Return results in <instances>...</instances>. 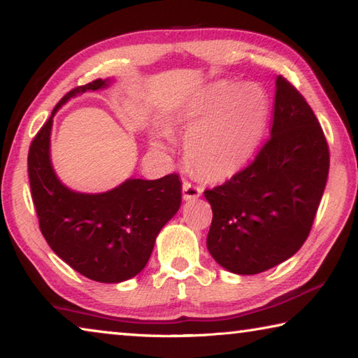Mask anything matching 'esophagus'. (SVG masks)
Listing matches in <instances>:
<instances>
[{"mask_svg": "<svg viewBox=\"0 0 358 358\" xmlns=\"http://www.w3.org/2000/svg\"><path fill=\"white\" fill-rule=\"evenodd\" d=\"M202 196L201 187L191 185L189 181H183V199L185 201H194V199H199Z\"/></svg>", "mask_w": 358, "mask_h": 358, "instance_id": "obj_1", "label": "esophagus"}]
</instances>
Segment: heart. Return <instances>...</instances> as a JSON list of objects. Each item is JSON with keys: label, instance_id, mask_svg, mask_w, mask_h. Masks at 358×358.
<instances>
[{"label": "heart", "instance_id": "heart-1", "mask_svg": "<svg viewBox=\"0 0 358 358\" xmlns=\"http://www.w3.org/2000/svg\"><path fill=\"white\" fill-rule=\"evenodd\" d=\"M266 117L268 96L260 85H208L178 113L191 167L210 180H224L240 172L256 155ZM172 143L171 129L159 126L151 138L153 148L169 151Z\"/></svg>", "mask_w": 358, "mask_h": 358}]
</instances>
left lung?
Masks as SVG:
<instances>
[{
	"label": "left lung",
	"instance_id": "left-lung-1",
	"mask_svg": "<svg viewBox=\"0 0 358 358\" xmlns=\"http://www.w3.org/2000/svg\"><path fill=\"white\" fill-rule=\"evenodd\" d=\"M275 87L270 141L251 166L203 192L213 210L207 248L235 275L262 273L300 250L329 177L316 115L286 78L278 76Z\"/></svg>",
	"mask_w": 358,
	"mask_h": 358
}]
</instances>
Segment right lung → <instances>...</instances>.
I'll return each mask as SVG.
<instances>
[{"label":"right lung","instance_id":"add662e5","mask_svg":"<svg viewBox=\"0 0 358 358\" xmlns=\"http://www.w3.org/2000/svg\"><path fill=\"white\" fill-rule=\"evenodd\" d=\"M113 78L74 88L53 108L29 147L28 177L48 246L78 273L98 282H123L145 268L161 229L181 205L177 173L159 180L128 178L106 192H78L53 169V117L69 99L110 87Z\"/></svg>","mask_w":358,"mask_h":358}]
</instances>
